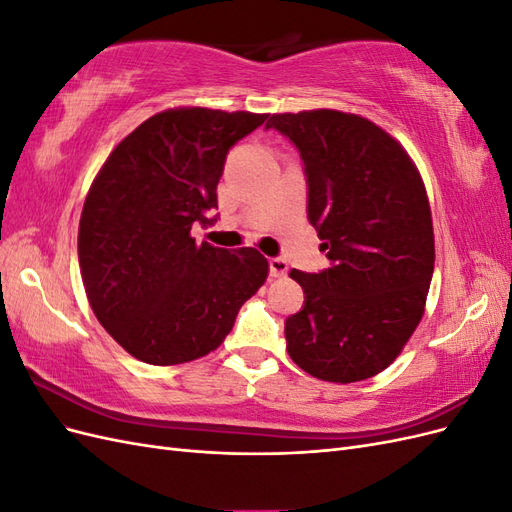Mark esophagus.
I'll use <instances>...</instances> for the list:
<instances>
[{
    "instance_id": "34e87169",
    "label": "esophagus",
    "mask_w": 512,
    "mask_h": 512,
    "mask_svg": "<svg viewBox=\"0 0 512 512\" xmlns=\"http://www.w3.org/2000/svg\"><path fill=\"white\" fill-rule=\"evenodd\" d=\"M288 271V262L284 258H271L269 260V273L271 277H284Z\"/></svg>"
}]
</instances>
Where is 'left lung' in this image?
Returning <instances> with one entry per match:
<instances>
[{
	"mask_svg": "<svg viewBox=\"0 0 512 512\" xmlns=\"http://www.w3.org/2000/svg\"><path fill=\"white\" fill-rule=\"evenodd\" d=\"M297 147L307 220L331 267L292 269L303 307L286 318V350L309 376L359 382L380 374L425 312L433 275V224L425 185L393 136L359 115H271Z\"/></svg>",
	"mask_w": 512,
	"mask_h": 512,
	"instance_id": "8db88e82",
	"label": "left lung"
}]
</instances>
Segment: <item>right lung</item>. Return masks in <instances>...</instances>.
Here are the masks:
<instances>
[{"label":"right lung","mask_w":512,"mask_h":512,"mask_svg":"<svg viewBox=\"0 0 512 512\" xmlns=\"http://www.w3.org/2000/svg\"><path fill=\"white\" fill-rule=\"evenodd\" d=\"M267 115L175 108L143 121L91 183L79 265L91 309L134 359L179 365L218 348L241 305L265 284L254 247L228 252L190 230L218 222V183L232 145Z\"/></svg>","instance_id":"add662e5"}]
</instances>
